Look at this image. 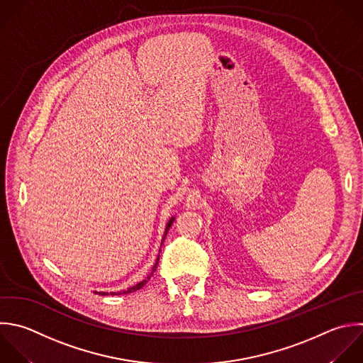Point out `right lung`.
<instances>
[{"mask_svg":"<svg viewBox=\"0 0 363 363\" xmlns=\"http://www.w3.org/2000/svg\"><path fill=\"white\" fill-rule=\"evenodd\" d=\"M173 221H174V217H172V220H170V221H169V223H167V227H166V233H167V231H169V228H170V227H172V224H173ZM164 235H166V234H164ZM157 261H159V258H157V259H156V265H155V267H153V272H155V271H156V268H157ZM153 272H152V274H150V275H149V277H147V278H146V279H143V281H142V282H139V284H136V285H135V286H132V288H128V289H125V291H122V292H119V294H129V292H135V291H138V289H140V288H142V286H143V285H145V284H146V282H147V281H149V279H150V277H152V275H153ZM99 294H101V295H108V294H106V292H99ZM112 294H115V292H112Z\"/></svg>","mask_w":363,"mask_h":363,"instance_id":"1","label":"right lung"}]
</instances>
